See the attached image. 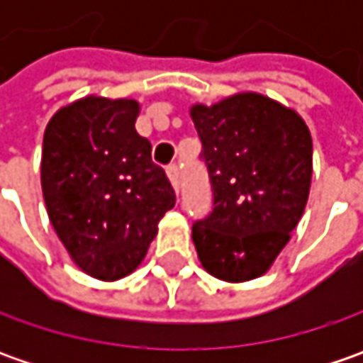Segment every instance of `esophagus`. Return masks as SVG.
Here are the masks:
<instances>
[{"mask_svg": "<svg viewBox=\"0 0 363 363\" xmlns=\"http://www.w3.org/2000/svg\"><path fill=\"white\" fill-rule=\"evenodd\" d=\"M167 177H169L175 191H179V165L177 163H169L167 165Z\"/></svg>", "mask_w": 363, "mask_h": 363, "instance_id": "esophagus-1", "label": "esophagus"}]
</instances>
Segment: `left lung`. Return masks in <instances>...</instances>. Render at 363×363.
<instances>
[{
	"instance_id": "8db88e82",
	"label": "left lung",
	"mask_w": 363,
	"mask_h": 363,
	"mask_svg": "<svg viewBox=\"0 0 363 363\" xmlns=\"http://www.w3.org/2000/svg\"><path fill=\"white\" fill-rule=\"evenodd\" d=\"M202 141L212 212L191 226L203 269L240 283L269 271L303 216L313 143L291 108L242 92L189 111Z\"/></svg>"
}]
</instances>
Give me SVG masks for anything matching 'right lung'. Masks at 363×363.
<instances>
[{
    "mask_svg": "<svg viewBox=\"0 0 363 363\" xmlns=\"http://www.w3.org/2000/svg\"><path fill=\"white\" fill-rule=\"evenodd\" d=\"M139 103L86 96L46 127L42 191L68 255L84 272L117 281L145 258L157 222L175 206L151 143L135 131Z\"/></svg>",
    "mask_w": 363,
    "mask_h": 363,
    "instance_id": "obj_1",
    "label": "right lung"
}]
</instances>
